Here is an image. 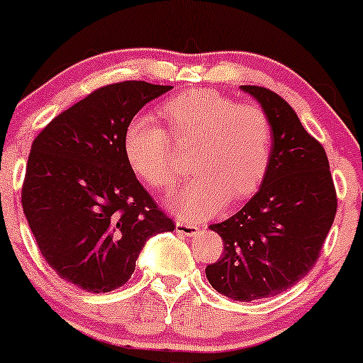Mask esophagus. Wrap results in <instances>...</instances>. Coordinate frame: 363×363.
<instances>
[{
	"label": "esophagus",
	"mask_w": 363,
	"mask_h": 363,
	"mask_svg": "<svg viewBox=\"0 0 363 363\" xmlns=\"http://www.w3.org/2000/svg\"><path fill=\"white\" fill-rule=\"evenodd\" d=\"M175 226H177L178 235H182L185 238H193L198 233L196 225H190V223H185V221H177Z\"/></svg>",
	"instance_id": "esophagus-1"
}]
</instances>
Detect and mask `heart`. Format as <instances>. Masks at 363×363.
<instances>
[{
  "label": "heart",
  "instance_id": "heart-1",
  "mask_svg": "<svg viewBox=\"0 0 363 363\" xmlns=\"http://www.w3.org/2000/svg\"><path fill=\"white\" fill-rule=\"evenodd\" d=\"M160 116L167 130L148 117H135L123 130L122 147L137 178L155 190H170L178 172L168 137L193 143V178L173 205L185 220L215 215L225 203L251 196L264 180L272 130L257 104H236L213 89H190L167 99Z\"/></svg>",
  "mask_w": 363,
  "mask_h": 363
}]
</instances>
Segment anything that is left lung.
Instances as JSON below:
<instances>
[{
	"label": "left lung",
	"instance_id": "8db88e82",
	"mask_svg": "<svg viewBox=\"0 0 363 363\" xmlns=\"http://www.w3.org/2000/svg\"><path fill=\"white\" fill-rule=\"evenodd\" d=\"M241 89L269 118L271 160L251 200L210 226L225 252L206 266V277L223 296L250 302L289 289L312 269L334 223L337 193L324 147L294 108L266 87Z\"/></svg>",
	"mask_w": 363,
	"mask_h": 363
}]
</instances>
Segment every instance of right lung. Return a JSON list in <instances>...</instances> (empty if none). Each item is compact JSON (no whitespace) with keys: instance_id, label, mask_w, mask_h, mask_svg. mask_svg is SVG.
Masks as SVG:
<instances>
[{"instance_id":"add662e5","label":"right lung","mask_w":363,"mask_h":363,"mask_svg":"<svg viewBox=\"0 0 363 363\" xmlns=\"http://www.w3.org/2000/svg\"><path fill=\"white\" fill-rule=\"evenodd\" d=\"M170 89L143 81L101 87L34 138L21 190L24 215L48 264L84 291L118 289L148 238L175 230L122 147L127 123Z\"/></svg>"}]
</instances>
